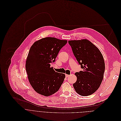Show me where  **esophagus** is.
I'll use <instances>...</instances> for the list:
<instances>
[{
  "instance_id": "esophagus-1",
  "label": "esophagus",
  "mask_w": 121,
  "mask_h": 121,
  "mask_svg": "<svg viewBox=\"0 0 121 121\" xmlns=\"http://www.w3.org/2000/svg\"><path fill=\"white\" fill-rule=\"evenodd\" d=\"M65 76H66V78H68V77H69L70 75H69V74H65Z\"/></svg>"
}]
</instances>
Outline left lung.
Instances as JSON below:
<instances>
[{"instance_id": "1", "label": "left lung", "mask_w": 121, "mask_h": 121, "mask_svg": "<svg viewBox=\"0 0 121 121\" xmlns=\"http://www.w3.org/2000/svg\"><path fill=\"white\" fill-rule=\"evenodd\" d=\"M70 46L82 71L75 73V91L82 96H88L99 87L104 78L105 63L98 48L86 39L69 40Z\"/></svg>"}]
</instances>
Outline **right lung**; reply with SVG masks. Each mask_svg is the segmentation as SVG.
Instances as JSON below:
<instances>
[{"label":"right lung","instance_id":"obj_1","mask_svg":"<svg viewBox=\"0 0 121 121\" xmlns=\"http://www.w3.org/2000/svg\"><path fill=\"white\" fill-rule=\"evenodd\" d=\"M67 43L66 40L47 37L35 42L31 47L26 69L30 84L38 93L48 96L57 92L61 86L65 74L56 72L50 66Z\"/></svg>","mask_w":121,"mask_h":121}]
</instances>
